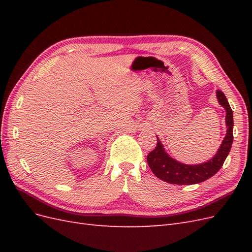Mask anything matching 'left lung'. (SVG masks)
<instances>
[{"mask_svg":"<svg viewBox=\"0 0 252 252\" xmlns=\"http://www.w3.org/2000/svg\"><path fill=\"white\" fill-rule=\"evenodd\" d=\"M219 103L226 110L227 133L217 155L208 162L199 165H185L175 161L166 154L163 145L158 139L156 148L147 156V163L156 177L170 184L192 185L213 177L223 166L233 142V112L224 93L217 90ZM158 138V136H157Z\"/></svg>","mask_w":252,"mask_h":252,"instance_id":"1","label":"left lung"}]
</instances>
